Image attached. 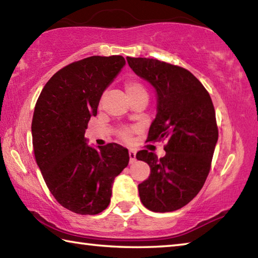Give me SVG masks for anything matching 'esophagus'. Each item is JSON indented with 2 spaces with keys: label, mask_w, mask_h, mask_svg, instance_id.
<instances>
[{
  "label": "esophagus",
  "mask_w": 258,
  "mask_h": 258,
  "mask_svg": "<svg viewBox=\"0 0 258 258\" xmlns=\"http://www.w3.org/2000/svg\"><path fill=\"white\" fill-rule=\"evenodd\" d=\"M128 156H130V164H133L134 161L137 160V152L131 149L128 151Z\"/></svg>",
  "instance_id": "34e87169"
}]
</instances>
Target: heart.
Wrapping results in <instances>:
<instances>
[{
    "label": "heart",
    "instance_id": "b5f03b06",
    "mask_svg": "<svg viewBox=\"0 0 258 258\" xmlns=\"http://www.w3.org/2000/svg\"><path fill=\"white\" fill-rule=\"evenodd\" d=\"M125 91H126V93H127L130 100L135 98V97H138V95L147 94V91L145 87L140 84L139 82H135V81L126 82L125 83ZM131 134H132V131L131 130L120 131V137H121V139L125 140V141H128V140L131 139Z\"/></svg>",
    "mask_w": 258,
    "mask_h": 258
}]
</instances>
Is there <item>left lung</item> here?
<instances>
[{
	"instance_id": "8db88e82",
	"label": "left lung",
	"mask_w": 258,
	"mask_h": 258,
	"mask_svg": "<svg viewBox=\"0 0 258 258\" xmlns=\"http://www.w3.org/2000/svg\"><path fill=\"white\" fill-rule=\"evenodd\" d=\"M131 69L154 87L157 115L148 141L165 140L166 155L141 150L150 175L139 184L140 199L156 213L173 212L202 190L218 139L215 109L204 85L186 69L148 58H126Z\"/></svg>"
}]
</instances>
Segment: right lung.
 <instances>
[{"label":"right lung","instance_id":"add662e5","mask_svg":"<svg viewBox=\"0 0 258 258\" xmlns=\"http://www.w3.org/2000/svg\"><path fill=\"white\" fill-rule=\"evenodd\" d=\"M125 59L93 55L60 69L43 87L35 106L32 137L35 159L61 206L81 215L108 207L115 177L128 165L127 149L117 143L87 145L85 130L104 90Z\"/></svg>","mask_w":258,"mask_h":258}]
</instances>
